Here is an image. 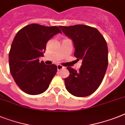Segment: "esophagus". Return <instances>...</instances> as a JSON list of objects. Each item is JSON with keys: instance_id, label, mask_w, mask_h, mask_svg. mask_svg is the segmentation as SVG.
I'll use <instances>...</instances> for the list:
<instances>
[{"instance_id": "1", "label": "esophagus", "mask_w": 125, "mask_h": 125, "mask_svg": "<svg viewBox=\"0 0 125 125\" xmlns=\"http://www.w3.org/2000/svg\"><path fill=\"white\" fill-rule=\"evenodd\" d=\"M63 67L62 65H57V70L58 71H60L62 69H63Z\"/></svg>"}]
</instances>
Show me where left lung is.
<instances>
[{
	"mask_svg": "<svg viewBox=\"0 0 125 125\" xmlns=\"http://www.w3.org/2000/svg\"><path fill=\"white\" fill-rule=\"evenodd\" d=\"M62 32L73 41L74 56L81 60L79 71L67 67L70 72L65 79V88L72 95L84 97L92 95L100 86L108 65L106 41L94 27L84 25L60 26Z\"/></svg>",
	"mask_w": 125,
	"mask_h": 125,
	"instance_id": "8db88e82",
	"label": "left lung"
}]
</instances>
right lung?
<instances>
[{"label": "right lung", "mask_w": 125, "mask_h": 125, "mask_svg": "<svg viewBox=\"0 0 125 125\" xmlns=\"http://www.w3.org/2000/svg\"><path fill=\"white\" fill-rule=\"evenodd\" d=\"M62 33L58 27L30 24L19 30L9 53L10 72L25 93L39 95L46 91L57 72L56 65H47L39 57L44 56L47 42Z\"/></svg>", "instance_id": "right-lung-1"}]
</instances>
